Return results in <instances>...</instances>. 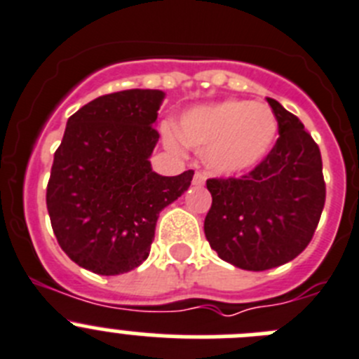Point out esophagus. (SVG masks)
I'll return each instance as SVG.
<instances>
[{
  "instance_id": "esophagus-1",
  "label": "esophagus",
  "mask_w": 359,
  "mask_h": 359,
  "mask_svg": "<svg viewBox=\"0 0 359 359\" xmlns=\"http://www.w3.org/2000/svg\"><path fill=\"white\" fill-rule=\"evenodd\" d=\"M193 184H195V186H203V184H205V173L196 172L195 175H193Z\"/></svg>"
}]
</instances>
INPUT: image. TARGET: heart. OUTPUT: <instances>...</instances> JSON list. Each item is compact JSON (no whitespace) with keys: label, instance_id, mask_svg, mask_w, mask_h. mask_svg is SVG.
I'll return each mask as SVG.
<instances>
[{"label":"heart","instance_id":"heart-1","mask_svg":"<svg viewBox=\"0 0 359 359\" xmlns=\"http://www.w3.org/2000/svg\"><path fill=\"white\" fill-rule=\"evenodd\" d=\"M179 132L187 144L208 150L205 159L216 173L241 175L270 154L277 137V119L263 103L229 100L186 112ZM166 140L170 147H177L170 128Z\"/></svg>","mask_w":359,"mask_h":359}]
</instances>
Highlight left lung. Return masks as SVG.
Returning a JSON list of instances; mask_svg holds the SVG:
<instances>
[{"mask_svg": "<svg viewBox=\"0 0 359 359\" xmlns=\"http://www.w3.org/2000/svg\"><path fill=\"white\" fill-rule=\"evenodd\" d=\"M279 137L247 175L209 179L203 232L219 259L261 272L295 259L311 241L325 202L318 144L295 114L268 98Z\"/></svg>", "mask_w": 359, "mask_h": 359, "instance_id": "8db88e82", "label": "left lung"}]
</instances>
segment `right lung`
<instances>
[{"instance_id":"right-lung-1","label":"right lung","mask_w":359,"mask_h":359,"mask_svg":"<svg viewBox=\"0 0 359 359\" xmlns=\"http://www.w3.org/2000/svg\"><path fill=\"white\" fill-rule=\"evenodd\" d=\"M164 93L128 89L93 100L67 119L46 187L51 227L79 266L119 276L150 254L159 212L186 191L193 170L151 172Z\"/></svg>"}]
</instances>
